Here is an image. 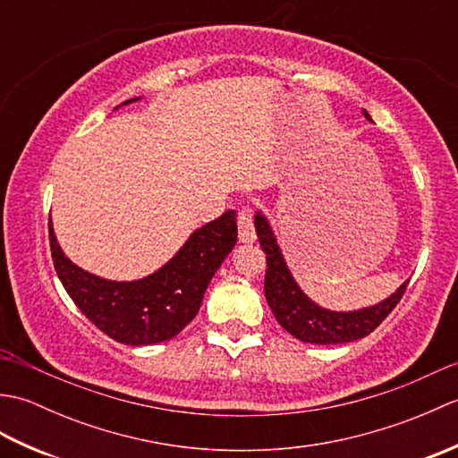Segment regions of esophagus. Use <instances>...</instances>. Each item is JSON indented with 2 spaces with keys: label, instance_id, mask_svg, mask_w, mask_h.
Wrapping results in <instances>:
<instances>
[{
  "label": "esophagus",
  "instance_id": "1",
  "mask_svg": "<svg viewBox=\"0 0 458 458\" xmlns=\"http://www.w3.org/2000/svg\"><path fill=\"white\" fill-rule=\"evenodd\" d=\"M238 238L242 244H254L256 242V228H254V218H251L250 208H242L238 212Z\"/></svg>",
  "mask_w": 458,
  "mask_h": 458
}]
</instances>
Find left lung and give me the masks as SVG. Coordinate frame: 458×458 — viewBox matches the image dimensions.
<instances>
[{
	"mask_svg": "<svg viewBox=\"0 0 458 458\" xmlns=\"http://www.w3.org/2000/svg\"><path fill=\"white\" fill-rule=\"evenodd\" d=\"M364 118L369 120L366 110ZM256 232L259 238V246L266 251L267 271H266V299L269 309L274 310L277 323L284 327L289 335L303 340L310 344H344L352 340L364 338L379 323L392 313L394 307L400 303L402 295L405 293V281L392 297L384 299L382 303L374 307H366L360 310H350V313H338V310H328L318 307L315 301H310L297 281L291 276V271L285 264L284 254L277 246L276 234L271 232V226L264 214L258 212L256 218Z\"/></svg>",
	"mask_w": 458,
	"mask_h": 458,
	"instance_id": "8db88e82",
	"label": "left lung"
}]
</instances>
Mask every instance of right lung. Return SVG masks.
<instances>
[{
	"instance_id": "obj_1",
	"label": "right lung",
	"mask_w": 458,
	"mask_h": 458,
	"mask_svg": "<svg viewBox=\"0 0 458 458\" xmlns=\"http://www.w3.org/2000/svg\"><path fill=\"white\" fill-rule=\"evenodd\" d=\"M135 100L140 98L125 100L123 106ZM236 240V216L228 210L194 230L155 274L138 281H110L72 264L58 246L53 222H48L53 264L66 293L102 333L130 346L157 344L177 336L197 317L204 291Z\"/></svg>"
}]
</instances>
